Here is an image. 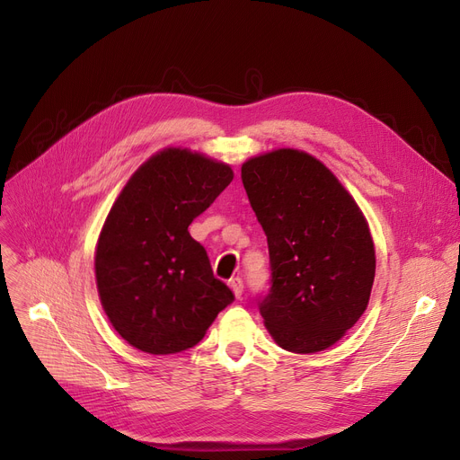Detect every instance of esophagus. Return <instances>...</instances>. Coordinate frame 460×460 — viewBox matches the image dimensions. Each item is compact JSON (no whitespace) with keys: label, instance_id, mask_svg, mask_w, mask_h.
Instances as JSON below:
<instances>
[{"label":"esophagus","instance_id":"34e87169","mask_svg":"<svg viewBox=\"0 0 460 460\" xmlns=\"http://www.w3.org/2000/svg\"><path fill=\"white\" fill-rule=\"evenodd\" d=\"M229 287L233 288V293H234L236 298H243V293H244V281H243V278H233L229 281Z\"/></svg>","mask_w":460,"mask_h":460}]
</instances>
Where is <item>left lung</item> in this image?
<instances>
[{
    "label": "left lung",
    "mask_w": 460,
    "mask_h": 460,
    "mask_svg": "<svg viewBox=\"0 0 460 460\" xmlns=\"http://www.w3.org/2000/svg\"><path fill=\"white\" fill-rule=\"evenodd\" d=\"M243 184L269 243L264 326L288 352L332 347L371 296L376 259L364 214L323 162L296 149L250 158Z\"/></svg>",
    "instance_id": "8db88e82"
}]
</instances>
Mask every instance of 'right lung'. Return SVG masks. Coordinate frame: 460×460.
<instances>
[{
  "label": "right lung",
  "mask_w": 460,
  "mask_h": 460,
  "mask_svg": "<svg viewBox=\"0 0 460 460\" xmlns=\"http://www.w3.org/2000/svg\"><path fill=\"white\" fill-rule=\"evenodd\" d=\"M231 181L227 164L172 147L145 162L119 193L94 272L110 323L132 347L149 354L191 349L234 300L188 233Z\"/></svg>",
  "instance_id": "obj_1"
}]
</instances>
